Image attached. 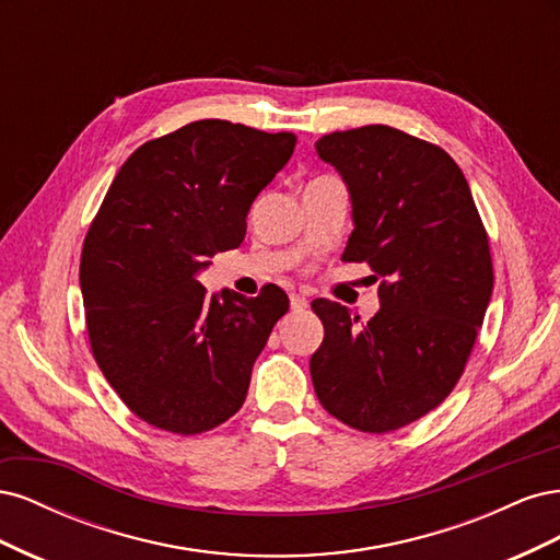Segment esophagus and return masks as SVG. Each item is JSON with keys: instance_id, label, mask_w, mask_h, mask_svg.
I'll use <instances>...</instances> for the list:
<instances>
[{"instance_id": "1", "label": "esophagus", "mask_w": 560, "mask_h": 560, "mask_svg": "<svg viewBox=\"0 0 560 560\" xmlns=\"http://www.w3.org/2000/svg\"><path fill=\"white\" fill-rule=\"evenodd\" d=\"M290 306H292V311H306L308 308V299L301 296V294H292L290 296Z\"/></svg>"}]
</instances>
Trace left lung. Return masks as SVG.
Returning a JSON list of instances; mask_svg holds the SVG:
<instances>
[{
	"label": "left lung",
	"instance_id": "left-lung-1",
	"mask_svg": "<svg viewBox=\"0 0 560 560\" xmlns=\"http://www.w3.org/2000/svg\"><path fill=\"white\" fill-rule=\"evenodd\" d=\"M317 156L341 175L352 233L343 261L383 278L381 308L360 327L317 299L325 325L311 358L319 404L362 432H393L442 404L460 381L493 294L481 217L457 163L389 126L331 132Z\"/></svg>",
	"mask_w": 560,
	"mask_h": 560
}]
</instances>
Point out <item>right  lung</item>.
<instances>
[{
	"mask_svg": "<svg viewBox=\"0 0 560 560\" xmlns=\"http://www.w3.org/2000/svg\"><path fill=\"white\" fill-rule=\"evenodd\" d=\"M294 132L206 118L142 144L116 173L81 252L91 348L105 378L149 425L200 434L241 409L290 299L208 296L217 252L245 241L247 212L292 159Z\"/></svg>",
	"mask_w": 560,
	"mask_h": 560,
	"instance_id": "right-lung-1",
	"label": "right lung"
}]
</instances>
